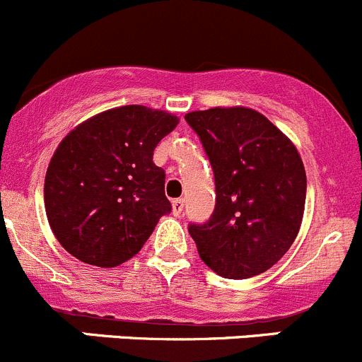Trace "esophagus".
Masks as SVG:
<instances>
[{
    "mask_svg": "<svg viewBox=\"0 0 362 362\" xmlns=\"http://www.w3.org/2000/svg\"><path fill=\"white\" fill-rule=\"evenodd\" d=\"M182 199H174L173 200V214L174 216H180V214L182 213Z\"/></svg>",
    "mask_w": 362,
    "mask_h": 362,
    "instance_id": "esophagus-1",
    "label": "esophagus"
}]
</instances>
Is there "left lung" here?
<instances>
[{
    "mask_svg": "<svg viewBox=\"0 0 362 362\" xmlns=\"http://www.w3.org/2000/svg\"><path fill=\"white\" fill-rule=\"evenodd\" d=\"M202 141L216 182V207L189 235L209 269L245 280L273 267L298 238L306 173L294 142L250 107L185 116Z\"/></svg>",
    "mask_w": 362,
    "mask_h": 362,
    "instance_id": "left-lung-1",
    "label": "left lung"
}]
</instances>
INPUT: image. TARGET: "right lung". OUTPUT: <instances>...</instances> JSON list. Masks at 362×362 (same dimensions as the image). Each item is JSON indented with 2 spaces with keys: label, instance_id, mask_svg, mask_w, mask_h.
I'll return each instance as SVG.
<instances>
[{
  "label": "right lung",
  "instance_id": "1",
  "mask_svg": "<svg viewBox=\"0 0 362 362\" xmlns=\"http://www.w3.org/2000/svg\"><path fill=\"white\" fill-rule=\"evenodd\" d=\"M177 123L167 110L123 105L68 132L49 162L44 202L52 234L70 255L116 267L141 252L173 209L153 151Z\"/></svg>",
  "mask_w": 362,
  "mask_h": 362
}]
</instances>
